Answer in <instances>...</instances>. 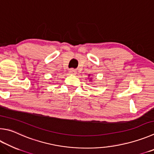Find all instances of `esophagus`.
I'll return each instance as SVG.
<instances>
[{"label": "esophagus", "instance_id": "34e87169", "mask_svg": "<svg viewBox=\"0 0 154 154\" xmlns=\"http://www.w3.org/2000/svg\"><path fill=\"white\" fill-rule=\"evenodd\" d=\"M69 72L71 74H72V75H75V74H76V72H77V71L76 70H75V69H71L69 70Z\"/></svg>", "mask_w": 154, "mask_h": 154}]
</instances>
